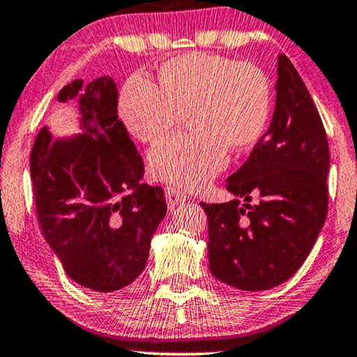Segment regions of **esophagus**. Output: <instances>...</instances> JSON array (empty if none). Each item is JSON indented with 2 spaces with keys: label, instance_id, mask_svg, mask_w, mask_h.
I'll return each instance as SVG.
<instances>
[{
  "label": "esophagus",
  "instance_id": "obj_1",
  "mask_svg": "<svg viewBox=\"0 0 357 357\" xmlns=\"http://www.w3.org/2000/svg\"><path fill=\"white\" fill-rule=\"evenodd\" d=\"M165 198H167V203L170 208H175L177 204L185 203L188 199L187 195H185L183 192H180V190L172 188V187L165 188Z\"/></svg>",
  "mask_w": 357,
  "mask_h": 357
}]
</instances>
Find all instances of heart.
<instances>
[{
    "mask_svg": "<svg viewBox=\"0 0 357 357\" xmlns=\"http://www.w3.org/2000/svg\"><path fill=\"white\" fill-rule=\"evenodd\" d=\"M271 107V86L260 68L197 52L162 63L155 84L130 76L119 94L120 119L141 143L162 138L185 116L192 131L159 141L148 164L155 178L187 190L203 188L224 170L229 149L255 148Z\"/></svg>",
    "mask_w": 357,
    "mask_h": 357,
    "instance_id": "b5f03b06",
    "label": "heart"
}]
</instances>
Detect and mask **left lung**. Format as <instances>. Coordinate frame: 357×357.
Segmentation results:
<instances>
[{
    "instance_id": "obj_1",
    "label": "left lung",
    "mask_w": 357,
    "mask_h": 357,
    "mask_svg": "<svg viewBox=\"0 0 357 357\" xmlns=\"http://www.w3.org/2000/svg\"><path fill=\"white\" fill-rule=\"evenodd\" d=\"M328 170L319 112L294 65L280 55L270 128L227 178L236 199L199 203L208 216L213 276L242 291L271 289L289 280L325 224ZM252 194L259 197L257 205L250 204Z\"/></svg>"
}]
</instances>
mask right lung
Wrapping results in <instances>:
<instances>
[{"instance_id": "right-lung-1", "label": "right lung", "mask_w": 357, "mask_h": 357, "mask_svg": "<svg viewBox=\"0 0 357 357\" xmlns=\"http://www.w3.org/2000/svg\"><path fill=\"white\" fill-rule=\"evenodd\" d=\"M77 99L82 133L38 131L31 178L42 236L66 275L97 292L119 291L143 273L151 238L167 213L164 190L141 183L144 164L123 121L110 76L76 79L58 102Z\"/></svg>"}]
</instances>
